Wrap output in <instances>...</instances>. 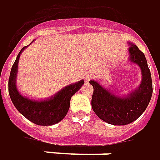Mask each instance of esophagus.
Segmentation results:
<instances>
[{
  "label": "esophagus",
  "mask_w": 160,
  "mask_h": 160,
  "mask_svg": "<svg viewBox=\"0 0 160 160\" xmlns=\"http://www.w3.org/2000/svg\"><path fill=\"white\" fill-rule=\"evenodd\" d=\"M89 78H90V77H89V75H86L85 77H84V79H85L86 81H89Z\"/></svg>",
  "instance_id": "esophagus-1"
}]
</instances>
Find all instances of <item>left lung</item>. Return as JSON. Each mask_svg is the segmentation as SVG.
Returning a JSON list of instances; mask_svg holds the SVG:
<instances>
[{
	"mask_svg": "<svg viewBox=\"0 0 160 160\" xmlns=\"http://www.w3.org/2000/svg\"><path fill=\"white\" fill-rule=\"evenodd\" d=\"M130 61L141 69L142 81L140 87L127 97H119L105 89L96 81H89L94 88L91 106L96 114L108 124L127 125L140 117L150 102L152 82L147 59L138 46L130 44Z\"/></svg>",
	"mask_w": 160,
	"mask_h": 160,
	"instance_id": "left-lung-1",
	"label": "left lung"
}]
</instances>
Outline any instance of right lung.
Masks as SVG:
<instances>
[{"label":"right lung","instance_id":"add662e5","mask_svg":"<svg viewBox=\"0 0 160 160\" xmlns=\"http://www.w3.org/2000/svg\"><path fill=\"white\" fill-rule=\"evenodd\" d=\"M26 47H23L18 54L11 69L8 79L10 98L17 110L34 124L40 126L56 124L65 117L70 108L71 96L82 87L84 81L81 80L74 84L66 86L53 97L46 101H33L21 96L17 89L15 81L20 56Z\"/></svg>","mask_w":160,"mask_h":160}]
</instances>
